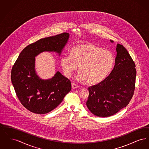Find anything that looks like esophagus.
Returning a JSON list of instances; mask_svg holds the SVG:
<instances>
[{"label": "esophagus", "mask_w": 149, "mask_h": 149, "mask_svg": "<svg viewBox=\"0 0 149 149\" xmlns=\"http://www.w3.org/2000/svg\"><path fill=\"white\" fill-rule=\"evenodd\" d=\"M71 86H72V89H77V88L79 87V85H77L75 83H72Z\"/></svg>", "instance_id": "esophagus-1"}]
</instances>
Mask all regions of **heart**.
I'll list each match as a JSON object with an SVG mask.
<instances>
[{
	"label": "heart",
	"mask_w": 149,
	"mask_h": 149,
	"mask_svg": "<svg viewBox=\"0 0 149 149\" xmlns=\"http://www.w3.org/2000/svg\"><path fill=\"white\" fill-rule=\"evenodd\" d=\"M71 55L61 57L60 63L65 75L69 78L78 68L75 77L79 81L97 85L103 81L111 70L114 59L109 50L91 43L80 44L71 49Z\"/></svg>",
	"instance_id": "1"
}]
</instances>
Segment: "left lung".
Here are the masks:
<instances>
[{
  "label": "left lung",
  "instance_id": "8db88e82",
  "mask_svg": "<svg viewBox=\"0 0 149 149\" xmlns=\"http://www.w3.org/2000/svg\"><path fill=\"white\" fill-rule=\"evenodd\" d=\"M116 51L115 65L111 74L100 83L88 88L86 106L98 117H106L117 113L127 106L134 94L135 63L123 45L117 44Z\"/></svg>",
  "mask_w": 149,
  "mask_h": 149
}]
</instances>
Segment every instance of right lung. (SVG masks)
<instances>
[{
	"label": "right lung",
	"mask_w": 149,
	"mask_h": 149,
	"mask_svg": "<svg viewBox=\"0 0 149 149\" xmlns=\"http://www.w3.org/2000/svg\"><path fill=\"white\" fill-rule=\"evenodd\" d=\"M69 34L63 33L41 38L22 51L11 71V80L22 104L37 114H46L56 108L71 89L70 81L59 71L54 77L42 80L35 69V57L43 51L60 55Z\"/></svg>",
	"instance_id": "obj_1"
}]
</instances>
